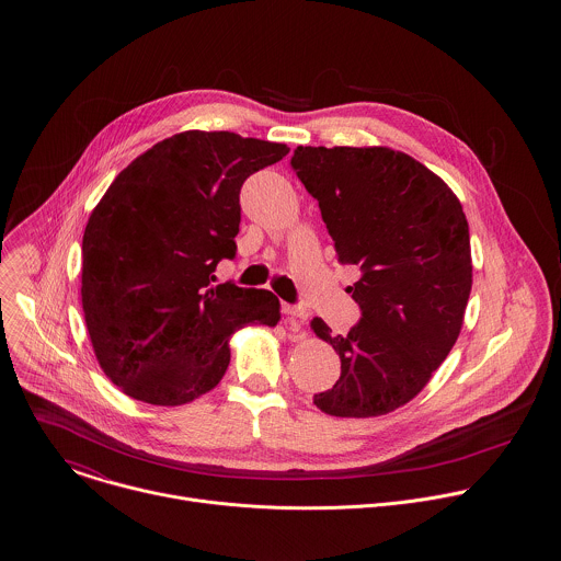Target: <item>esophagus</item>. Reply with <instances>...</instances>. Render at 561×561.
<instances>
[{"instance_id": "obj_1", "label": "esophagus", "mask_w": 561, "mask_h": 561, "mask_svg": "<svg viewBox=\"0 0 561 561\" xmlns=\"http://www.w3.org/2000/svg\"><path fill=\"white\" fill-rule=\"evenodd\" d=\"M283 316L289 321H302L307 320V311L302 307H296V305H283Z\"/></svg>"}]
</instances>
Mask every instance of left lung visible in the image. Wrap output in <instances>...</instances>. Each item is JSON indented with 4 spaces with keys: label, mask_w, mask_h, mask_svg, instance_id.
Returning <instances> with one entry per match:
<instances>
[{
    "label": "left lung",
    "mask_w": 561,
    "mask_h": 561,
    "mask_svg": "<svg viewBox=\"0 0 561 561\" xmlns=\"http://www.w3.org/2000/svg\"><path fill=\"white\" fill-rule=\"evenodd\" d=\"M291 165L318 198L347 287L363 318L332 334L311 328L341 358V378L313 401L330 416L367 419L416 398L451 352L473 285L469 222L451 187L389 147H298Z\"/></svg>",
    "instance_id": "1"
}]
</instances>
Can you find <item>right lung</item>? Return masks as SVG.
Wrapping results in <instances>:
<instances>
[{
	"label": "right lung",
	"mask_w": 561,
	"mask_h": 561,
	"mask_svg": "<svg viewBox=\"0 0 561 561\" xmlns=\"http://www.w3.org/2000/svg\"><path fill=\"white\" fill-rule=\"evenodd\" d=\"M289 153L231 131H183L112 181L81 241V307L103 374L129 398L181 405L209 393L231 363V334L276 325L267 289L216 285L236 256L243 181Z\"/></svg>",
	"instance_id": "1"
}]
</instances>
